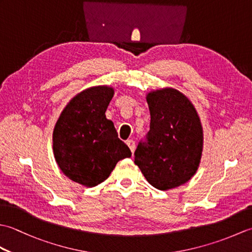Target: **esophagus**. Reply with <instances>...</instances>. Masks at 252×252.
Segmentation results:
<instances>
[{"mask_svg":"<svg viewBox=\"0 0 252 252\" xmlns=\"http://www.w3.org/2000/svg\"><path fill=\"white\" fill-rule=\"evenodd\" d=\"M126 145L129 146L130 151L132 153H134V151H135V143H134V141H133V140H127L126 141Z\"/></svg>","mask_w":252,"mask_h":252,"instance_id":"esophagus-1","label":"esophagus"}]
</instances>
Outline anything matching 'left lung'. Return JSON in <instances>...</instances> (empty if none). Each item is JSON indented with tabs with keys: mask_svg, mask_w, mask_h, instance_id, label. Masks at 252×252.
Wrapping results in <instances>:
<instances>
[{
	"mask_svg": "<svg viewBox=\"0 0 252 252\" xmlns=\"http://www.w3.org/2000/svg\"><path fill=\"white\" fill-rule=\"evenodd\" d=\"M151 112L147 142L134 153L135 164L155 189L168 190L189 182L199 167L203 130L189 98L179 90L162 88L146 94Z\"/></svg>",
	"mask_w": 252,
	"mask_h": 252,
	"instance_id": "obj_1",
	"label": "left lung"
}]
</instances>
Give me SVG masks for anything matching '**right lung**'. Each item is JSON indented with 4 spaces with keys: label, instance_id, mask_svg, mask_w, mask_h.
<instances>
[{
    "label": "right lung",
    "instance_id": "add662e5",
    "mask_svg": "<svg viewBox=\"0 0 252 252\" xmlns=\"http://www.w3.org/2000/svg\"><path fill=\"white\" fill-rule=\"evenodd\" d=\"M114 94V88L108 85L81 91L63 108L53 131L58 168L85 187L100 184L119 160L132 155L105 115Z\"/></svg>",
    "mask_w": 252,
    "mask_h": 252
}]
</instances>
